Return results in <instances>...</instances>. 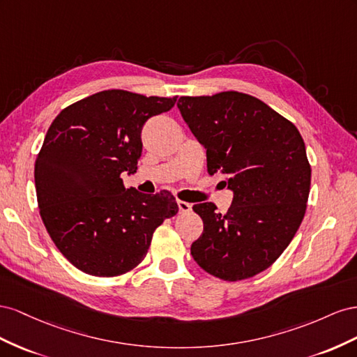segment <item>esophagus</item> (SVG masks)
Returning a JSON list of instances; mask_svg holds the SVG:
<instances>
[{
    "label": "esophagus",
    "mask_w": 357,
    "mask_h": 357,
    "mask_svg": "<svg viewBox=\"0 0 357 357\" xmlns=\"http://www.w3.org/2000/svg\"><path fill=\"white\" fill-rule=\"evenodd\" d=\"M178 208H179V212L188 213L191 211V203L184 202V200H178Z\"/></svg>",
    "instance_id": "obj_1"
}]
</instances>
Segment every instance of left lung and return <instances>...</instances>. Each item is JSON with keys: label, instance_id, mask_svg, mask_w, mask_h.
Listing matches in <instances>:
<instances>
[{"label": "left lung", "instance_id": "8db88e82", "mask_svg": "<svg viewBox=\"0 0 357 357\" xmlns=\"http://www.w3.org/2000/svg\"><path fill=\"white\" fill-rule=\"evenodd\" d=\"M178 109L206 149L209 175L221 173L233 191L224 215L211 202L192 206L203 233L191 256L220 280L251 278L289 247L307 211L311 166L303 139L289 119L238 91L181 97Z\"/></svg>", "mask_w": 357, "mask_h": 357}]
</instances>
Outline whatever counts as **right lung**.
I'll return each instance as SVG.
<instances>
[{"instance_id": "1", "label": "right lung", "mask_w": 357, "mask_h": 357, "mask_svg": "<svg viewBox=\"0 0 357 357\" xmlns=\"http://www.w3.org/2000/svg\"><path fill=\"white\" fill-rule=\"evenodd\" d=\"M176 97L109 89L70 105L50 124L36 169L45 227L61 254L94 277H118L145 259L155 229L176 215L169 191L126 188L137 170L142 127L170 110Z\"/></svg>"}]
</instances>
